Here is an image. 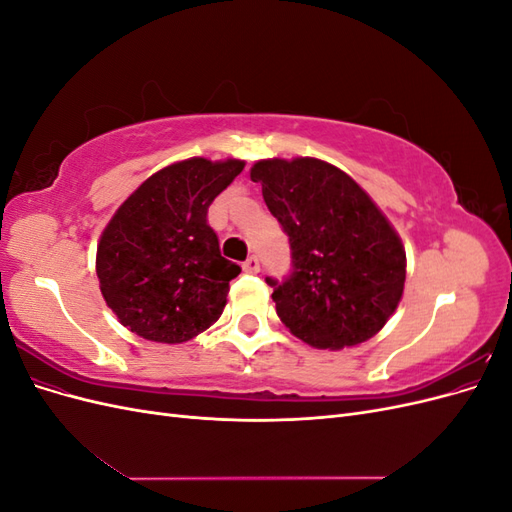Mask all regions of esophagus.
I'll return each mask as SVG.
<instances>
[{
    "mask_svg": "<svg viewBox=\"0 0 512 512\" xmlns=\"http://www.w3.org/2000/svg\"><path fill=\"white\" fill-rule=\"evenodd\" d=\"M243 271L245 273H258L260 271V260L256 256H250L243 262Z\"/></svg>",
    "mask_w": 512,
    "mask_h": 512,
    "instance_id": "esophagus-1",
    "label": "esophagus"
}]
</instances>
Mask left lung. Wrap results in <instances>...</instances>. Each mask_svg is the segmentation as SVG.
Listing matches in <instances>:
<instances>
[{"instance_id":"obj_1","label":"left lung","mask_w":512,"mask_h":512,"mask_svg":"<svg viewBox=\"0 0 512 512\" xmlns=\"http://www.w3.org/2000/svg\"><path fill=\"white\" fill-rule=\"evenodd\" d=\"M250 177L290 243V275L267 277L280 320L314 348L374 337L406 282L404 245L374 200L314 158L262 160Z\"/></svg>"}]
</instances>
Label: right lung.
<instances>
[{
	"instance_id": "add662e5",
	"label": "right lung",
	"mask_w": 512,
	"mask_h": 512,
	"mask_svg": "<svg viewBox=\"0 0 512 512\" xmlns=\"http://www.w3.org/2000/svg\"><path fill=\"white\" fill-rule=\"evenodd\" d=\"M243 166L205 158L170 164L117 209L102 232L96 271L123 327L181 344L222 316L228 282L241 267L222 256L207 211Z\"/></svg>"
}]
</instances>
